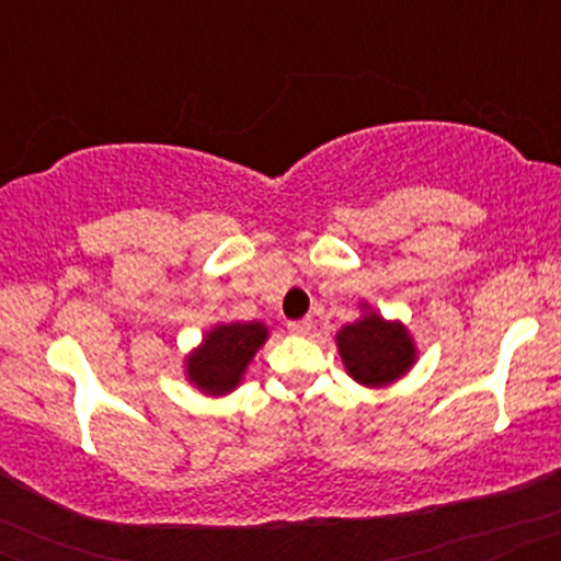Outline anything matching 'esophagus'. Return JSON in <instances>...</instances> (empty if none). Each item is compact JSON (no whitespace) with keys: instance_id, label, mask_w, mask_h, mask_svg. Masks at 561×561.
<instances>
[{"instance_id":"obj_1","label":"esophagus","mask_w":561,"mask_h":561,"mask_svg":"<svg viewBox=\"0 0 561 561\" xmlns=\"http://www.w3.org/2000/svg\"><path fill=\"white\" fill-rule=\"evenodd\" d=\"M289 332L293 334H308L313 330V321L311 319H300V321H289Z\"/></svg>"}]
</instances>
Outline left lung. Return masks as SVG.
Segmentation results:
<instances>
[{
    "instance_id": "left-lung-1",
    "label": "left lung",
    "mask_w": 561,
    "mask_h": 561,
    "mask_svg": "<svg viewBox=\"0 0 561 561\" xmlns=\"http://www.w3.org/2000/svg\"><path fill=\"white\" fill-rule=\"evenodd\" d=\"M364 308V317L337 332V351L347 375L366 388H385L416 362L414 340L401 321H388Z\"/></svg>"
}]
</instances>
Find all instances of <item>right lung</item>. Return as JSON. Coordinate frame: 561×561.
Here are the masks:
<instances>
[{
  "label": "right lung",
  "instance_id": "add662e5",
  "mask_svg": "<svg viewBox=\"0 0 561 561\" xmlns=\"http://www.w3.org/2000/svg\"><path fill=\"white\" fill-rule=\"evenodd\" d=\"M268 330L261 321L216 324L192 356H186V377L205 396H227L242 382L255 351L266 343Z\"/></svg>",
  "mask_w": 561,
  "mask_h": 561
}]
</instances>
